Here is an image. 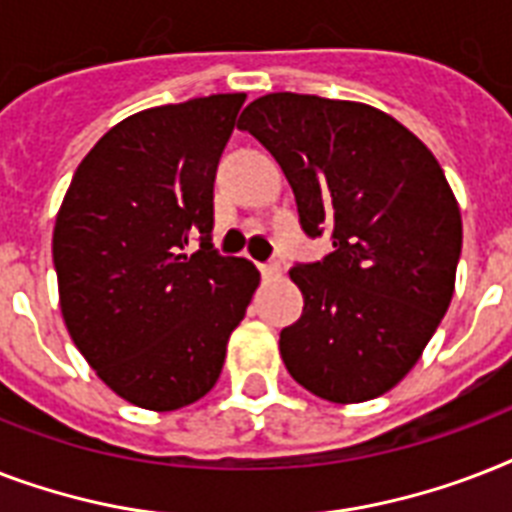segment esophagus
I'll use <instances>...</instances> for the list:
<instances>
[{
    "label": "esophagus",
    "mask_w": 512,
    "mask_h": 512,
    "mask_svg": "<svg viewBox=\"0 0 512 512\" xmlns=\"http://www.w3.org/2000/svg\"><path fill=\"white\" fill-rule=\"evenodd\" d=\"M281 273V265L279 263H263L260 265V276H263V281H273L276 276Z\"/></svg>",
    "instance_id": "obj_1"
}]
</instances>
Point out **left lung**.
Returning <instances> with one entry per match:
<instances>
[{
  "instance_id": "left-lung-1",
  "label": "left lung",
  "mask_w": 512,
  "mask_h": 512,
  "mask_svg": "<svg viewBox=\"0 0 512 512\" xmlns=\"http://www.w3.org/2000/svg\"><path fill=\"white\" fill-rule=\"evenodd\" d=\"M239 130L281 164L305 236L332 241L289 271L305 300L281 329L289 374L335 404L382 396L452 303L462 217L441 164L393 116L350 100L271 92Z\"/></svg>"
}]
</instances>
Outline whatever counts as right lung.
Returning <instances> with one entry per match:
<instances>
[{
  "instance_id": "obj_1",
  "label": "right lung",
  "mask_w": 512,
  "mask_h": 512,
  "mask_svg": "<svg viewBox=\"0 0 512 512\" xmlns=\"http://www.w3.org/2000/svg\"><path fill=\"white\" fill-rule=\"evenodd\" d=\"M244 100L209 95L127 116L84 156L60 204L52 263L68 335L116 396L143 409L172 412L212 390L260 284L249 260L212 247L217 164Z\"/></svg>"
}]
</instances>
